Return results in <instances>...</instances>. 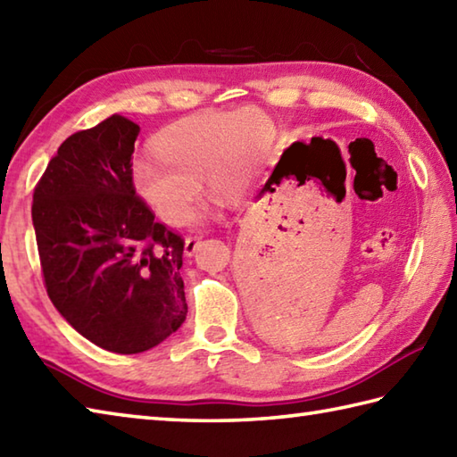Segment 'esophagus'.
Returning <instances> with one entry per match:
<instances>
[{"mask_svg":"<svg viewBox=\"0 0 457 457\" xmlns=\"http://www.w3.org/2000/svg\"><path fill=\"white\" fill-rule=\"evenodd\" d=\"M200 244H202V236H187L186 237V245H184V249H186V255H192L195 249L200 247Z\"/></svg>","mask_w":457,"mask_h":457,"instance_id":"1","label":"esophagus"}]
</instances>
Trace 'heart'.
I'll return each mask as SVG.
<instances>
[{
	"label": "heart",
	"mask_w": 457,
	"mask_h": 457,
	"mask_svg": "<svg viewBox=\"0 0 457 457\" xmlns=\"http://www.w3.org/2000/svg\"><path fill=\"white\" fill-rule=\"evenodd\" d=\"M273 122L259 111L195 114L168 124L156 134V154L132 164V182L158 216L172 226L192 218L208 176L218 194L244 190L253 162L247 160L271 146Z\"/></svg>",
	"instance_id": "1"
}]
</instances>
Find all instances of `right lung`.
Masks as SVG:
<instances>
[{"label":"right lung","instance_id":"right-lung-1","mask_svg":"<svg viewBox=\"0 0 457 457\" xmlns=\"http://www.w3.org/2000/svg\"><path fill=\"white\" fill-rule=\"evenodd\" d=\"M138 132L112 114L71 134L31 205L51 303L79 335L119 354L160 345L187 312L184 237L154 220L132 182Z\"/></svg>","mask_w":457,"mask_h":457}]
</instances>
